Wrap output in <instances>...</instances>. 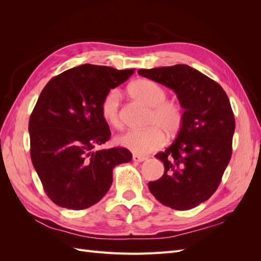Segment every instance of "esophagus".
Masks as SVG:
<instances>
[{"label":"esophagus","instance_id":"obj_1","mask_svg":"<svg viewBox=\"0 0 261 261\" xmlns=\"http://www.w3.org/2000/svg\"><path fill=\"white\" fill-rule=\"evenodd\" d=\"M133 160L135 161V162H143V161L147 160V156L139 155V154H134L133 155Z\"/></svg>","mask_w":261,"mask_h":261}]
</instances>
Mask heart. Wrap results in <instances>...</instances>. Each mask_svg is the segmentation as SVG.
<instances>
[{
	"mask_svg": "<svg viewBox=\"0 0 261 261\" xmlns=\"http://www.w3.org/2000/svg\"><path fill=\"white\" fill-rule=\"evenodd\" d=\"M130 96L150 108L143 130H129L117 138L122 147L134 153L146 154L159 149L168 136H175L184 123V110L176 101H169L168 91L162 86L150 80H138L128 87ZM121 92L110 89L102 98L100 111L103 120L114 128L122 126L120 117Z\"/></svg>",
	"mask_w": 261,
	"mask_h": 261,
	"instance_id": "1",
	"label": "heart"
}]
</instances>
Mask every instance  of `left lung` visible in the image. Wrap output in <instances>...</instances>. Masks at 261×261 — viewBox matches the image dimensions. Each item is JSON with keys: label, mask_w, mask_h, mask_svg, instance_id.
<instances>
[{"label": "left lung", "mask_w": 261, "mask_h": 261, "mask_svg": "<svg viewBox=\"0 0 261 261\" xmlns=\"http://www.w3.org/2000/svg\"><path fill=\"white\" fill-rule=\"evenodd\" d=\"M138 74L172 89L184 109L175 140L155 154L164 174L149 181V191L172 209L195 208L217 191L231 159L235 120L230 100L218 83L185 64Z\"/></svg>", "instance_id": "obj_1"}]
</instances>
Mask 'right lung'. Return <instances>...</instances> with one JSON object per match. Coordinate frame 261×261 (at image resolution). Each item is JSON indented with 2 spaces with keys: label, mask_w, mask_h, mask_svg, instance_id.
<instances>
[{
  "label": "right lung",
  "mask_w": 261,
  "mask_h": 261,
  "mask_svg": "<svg viewBox=\"0 0 261 261\" xmlns=\"http://www.w3.org/2000/svg\"><path fill=\"white\" fill-rule=\"evenodd\" d=\"M134 70L83 64L53 77L41 91L29 120L30 155L58 206H93L111 187L115 165L132 161L125 148L93 149L111 136L100 111L102 98Z\"/></svg>",
  "instance_id": "right-lung-1"
}]
</instances>
